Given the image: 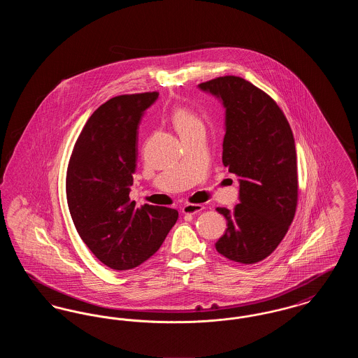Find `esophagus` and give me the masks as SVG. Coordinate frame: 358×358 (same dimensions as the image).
<instances>
[{
    "label": "esophagus",
    "instance_id": "1",
    "mask_svg": "<svg viewBox=\"0 0 358 358\" xmlns=\"http://www.w3.org/2000/svg\"><path fill=\"white\" fill-rule=\"evenodd\" d=\"M204 209V205L201 204H187L182 206V213L185 215H196Z\"/></svg>",
    "mask_w": 358,
    "mask_h": 358
}]
</instances>
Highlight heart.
Segmentation results:
<instances>
[{
    "mask_svg": "<svg viewBox=\"0 0 358 358\" xmlns=\"http://www.w3.org/2000/svg\"><path fill=\"white\" fill-rule=\"evenodd\" d=\"M171 120L180 136H184L187 131L203 126L201 120L196 118L187 108H176L171 115Z\"/></svg>",
    "mask_w": 358,
    "mask_h": 358,
    "instance_id": "obj_1",
    "label": "heart"
}]
</instances>
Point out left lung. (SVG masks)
Instances as JSON below:
<instances>
[{"mask_svg":"<svg viewBox=\"0 0 358 358\" xmlns=\"http://www.w3.org/2000/svg\"><path fill=\"white\" fill-rule=\"evenodd\" d=\"M199 88L225 110L222 164L236 174L238 203L216 208L227 229L215 244L219 254L243 264L266 259L287 234L298 200L295 141L273 99L238 78L222 76Z\"/></svg>","mask_w":358,"mask_h":358,"instance_id":"left-lung-1","label":"left lung"}]
</instances>
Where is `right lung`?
I'll return each mask as SVG.
<instances>
[{"label":"right lung","mask_w":358,"mask_h":358,"mask_svg":"<svg viewBox=\"0 0 358 358\" xmlns=\"http://www.w3.org/2000/svg\"><path fill=\"white\" fill-rule=\"evenodd\" d=\"M157 92L115 96L87 120L67 171L69 213L85 245L103 264L124 271L154 255L178 212L130 201L138 129Z\"/></svg>","instance_id":"obj_1"}]
</instances>
